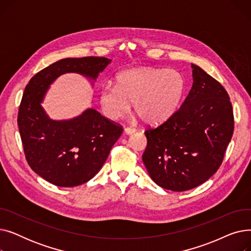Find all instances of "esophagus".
<instances>
[{
	"instance_id": "1",
	"label": "esophagus",
	"mask_w": 251,
	"mask_h": 251,
	"mask_svg": "<svg viewBox=\"0 0 251 251\" xmlns=\"http://www.w3.org/2000/svg\"><path fill=\"white\" fill-rule=\"evenodd\" d=\"M135 129L134 128H125V130H124V132H125V134H127V135H131V134H133L134 132H135Z\"/></svg>"
}]
</instances>
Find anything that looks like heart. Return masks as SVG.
Returning <instances> with one entry per match:
<instances>
[{"label":"heart","mask_w":251,"mask_h":251,"mask_svg":"<svg viewBox=\"0 0 251 251\" xmlns=\"http://www.w3.org/2000/svg\"><path fill=\"white\" fill-rule=\"evenodd\" d=\"M185 82L172 69L136 68L119 73L116 86L100 92L102 113L111 120L123 118L133 102L135 112L148 124L160 123L172 116L182 100Z\"/></svg>","instance_id":"heart-1"}]
</instances>
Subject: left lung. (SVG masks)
I'll use <instances>...</instances> for the list:
<instances>
[{
	"label": "left lung",
	"instance_id": "obj_1",
	"mask_svg": "<svg viewBox=\"0 0 251 251\" xmlns=\"http://www.w3.org/2000/svg\"><path fill=\"white\" fill-rule=\"evenodd\" d=\"M193 84L180 109L146 132L142 161L157 185L172 191L197 187L220 168L234 130L229 96L220 82L191 64Z\"/></svg>",
	"mask_w": 251,
	"mask_h": 251
}]
</instances>
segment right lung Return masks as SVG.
<instances>
[{
  "label": "right lung",
  "instance_id": "obj_1",
  "mask_svg": "<svg viewBox=\"0 0 251 251\" xmlns=\"http://www.w3.org/2000/svg\"><path fill=\"white\" fill-rule=\"evenodd\" d=\"M110 63L104 57L62 59L36 73L24 89L17 122L26 161L54 185L74 187L94 178L123 129L91 108L68 120H52L42 107L46 94L66 73L96 81Z\"/></svg>",
  "mask_w": 251,
  "mask_h": 251
}]
</instances>
